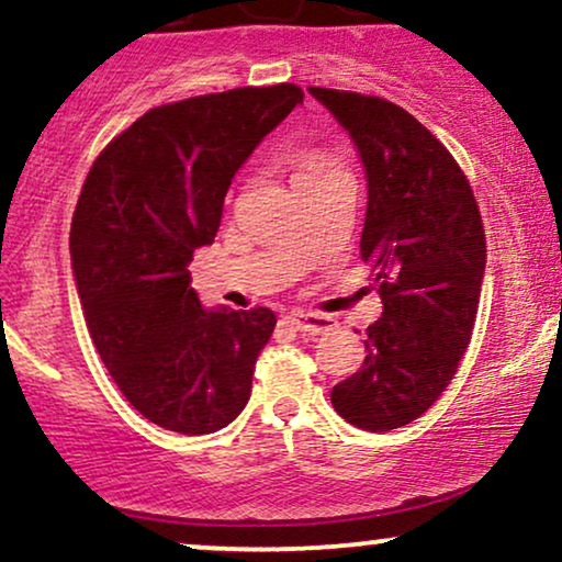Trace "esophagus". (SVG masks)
I'll list each match as a JSON object with an SVG mask.
<instances>
[{
    "instance_id": "1",
    "label": "esophagus",
    "mask_w": 562,
    "mask_h": 562,
    "mask_svg": "<svg viewBox=\"0 0 562 562\" xmlns=\"http://www.w3.org/2000/svg\"><path fill=\"white\" fill-rule=\"evenodd\" d=\"M290 322L295 325V330L306 335H319L335 327L333 317H327V314H314V312H293L290 314Z\"/></svg>"
}]
</instances>
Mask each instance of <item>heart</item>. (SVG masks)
Returning a JSON list of instances; mask_svg holds the SVG:
<instances>
[{
  "instance_id": "heart-1",
  "label": "heart",
  "mask_w": 562,
  "mask_h": 562,
  "mask_svg": "<svg viewBox=\"0 0 562 562\" xmlns=\"http://www.w3.org/2000/svg\"><path fill=\"white\" fill-rule=\"evenodd\" d=\"M327 169H333V166L327 164L325 158L308 156V158L301 164V169H299V173H295V177H303V173H319V171H327Z\"/></svg>"
}]
</instances>
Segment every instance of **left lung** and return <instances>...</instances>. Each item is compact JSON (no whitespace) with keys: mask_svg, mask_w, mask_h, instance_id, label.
<instances>
[{"mask_svg":"<svg viewBox=\"0 0 562 562\" xmlns=\"http://www.w3.org/2000/svg\"><path fill=\"white\" fill-rule=\"evenodd\" d=\"M308 92L364 166L362 259L383 299L362 367L330 402L346 423L383 434L417 420L454 378L479 312L486 235L465 173L415 115L380 97Z\"/></svg>","mask_w":562,"mask_h":562,"instance_id":"left-lung-1","label":"left lung"}]
</instances>
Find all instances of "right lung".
Here are the masks:
<instances>
[{
  "mask_svg": "<svg viewBox=\"0 0 562 562\" xmlns=\"http://www.w3.org/2000/svg\"><path fill=\"white\" fill-rule=\"evenodd\" d=\"M301 102L277 83L153 108L83 182L70 224L83 319L115 385L160 428L214 434L248 404L274 312L205 308L187 267L214 243L235 173Z\"/></svg>",
  "mask_w": 562,
  "mask_h": 562,
  "instance_id": "1",
  "label": "right lung"
}]
</instances>
